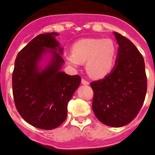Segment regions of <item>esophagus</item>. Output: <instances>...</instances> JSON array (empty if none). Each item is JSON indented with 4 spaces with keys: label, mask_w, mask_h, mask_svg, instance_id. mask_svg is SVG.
Instances as JSON below:
<instances>
[{
    "label": "esophagus",
    "mask_w": 155,
    "mask_h": 155,
    "mask_svg": "<svg viewBox=\"0 0 155 155\" xmlns=\"http://www.w3.org/2000/svg\"><path fill=\"white\" fill-rule=\"evenodd\" d=\"M81 84H84V85H88V84H89V82L87 81H86L85 79L82 78L81 79Z\"/></svg>",
    "instance_id": "obj_1"
}]
</instances>
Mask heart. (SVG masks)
<instances>
[{"label": "heart", "mask_w": 155, "mask_h": 155, "mask_svg": "<svg viewBox=\"0 0 155 155\" xmlns=\"http://www.w3.org/2000/svg\"><path fill=\"white\" fill-rule=\"evenodd\" d=\"M116 56L117 48L112 39L87 38L74 42L72 53L66 59L74 68L86 63L87 74L94 78H102L112 71Z\"/></svg>", "instance_id": "1"}]
</instances>
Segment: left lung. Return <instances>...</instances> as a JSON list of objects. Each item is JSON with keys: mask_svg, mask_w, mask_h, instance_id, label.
<instances>
[{"mask_svg": "<svg viewBox=\"0 0 155 155\" xmlns=\"http://www.w3.org/2000/svg\"><path fill=\"white\" fill-rule=\"evenodd\" d=\"M119 45L116 65L103 79L90 84L94 97L92 109L105 125L124 127L141 109L147 92V76L143 56L134 44L114 32Z\"/></svg>", "mask_w": 155, "mask_h": 155, "instance_id": "left-lung-1", "label": "left lung"}]
</instances>
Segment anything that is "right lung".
<instances>
[{
  "instance_id": "add662e5",
  "label": "right lung",
  "mask_w": 155,
  "mask_h": 155,
  "mask_svg": "<svg viewBox=\"0 0 155 155\" xmlns=\"http://www.w3.org/2000/svg\"><path fill=\"white\" fill-rule=\"evenodd\" d=\"M57 32L40 34L18 53L12 74V91L16 109L30 125L53 130L67 118L68 105L81 78L61 71L64 61ZM46 52L52 58L44 69L38 63Z\"/></svg>"
}]
</instances>
